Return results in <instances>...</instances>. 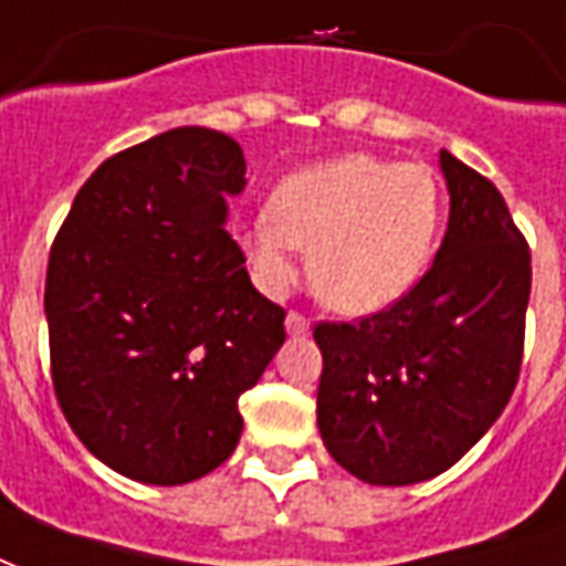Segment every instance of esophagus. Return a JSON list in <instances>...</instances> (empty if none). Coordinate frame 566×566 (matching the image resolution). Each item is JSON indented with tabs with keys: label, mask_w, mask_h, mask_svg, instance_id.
Segmentation results:
<instances>
[{
	"label": "esophagus",
	"mask_w": 566,
	"mask_h": 566,
	"mask_svg": "<svg viewBox=\"0 0 566 566\" xmlns=\"http://www.w3.org/2000/svg\"><path fill=\"white\" fill-rule=\"evenodd\" d=\"M286 333L307 335L311 333V321H307L305 314H298V311H290V314H286Z\"/></svg>",
	"instance_id": "1"
}]
</instances>
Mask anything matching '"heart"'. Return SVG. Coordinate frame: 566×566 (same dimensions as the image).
I'll use <instances>...</instances> for the list:
<instances>
[{
	"mask_svg": "<svg viewBox=\"0 0 566 566\" xmlns=\"http://www.w3.org/2000/svg\"><path fill=\"white\" fill-rule=\"evenodd\" d=\"M440 190L419 163L345 154L290 175L271 209L243 233L249 268L283 292L307 252L311 286L338 314L364 317L397 305L434 255Z\"/></svg>",
	"mask_w": 566,
	"mask_h": 566,
	"instance_id": "heart-1",
	"label": "heart"
}]
</instances>
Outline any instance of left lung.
Wrapping results in <instances>:
<instances>
[{
	"label": "left lung",
	"mask_w": 566,
	"mask_h": 566,
	"mask_svg": "<svg viewBox=\"0 0 566 566\" xmlns=\"http://www.w3.org/2000/svg\"><path fill=\"white\" fill-rule=\"evenodd\" d=\"M450 221L412 290L357 323H317V424L335 462L379 486L455 465L521 373L530 245L493 181L440 150Z\"/></svg>",
	"instance_id": "obj_1"
}]
</instances>
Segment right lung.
Wrapping results in <instances>:
<instances>
[{"mask_svg":"<svg viewBox=\"0 0 566 566\" xmlns=\"http://www.w3.org/2000/svg\"><path fill=\"white\" fill-rule=\"evenodd\" d=\"M243 147L181 126L104 159L54 237L45 321L57 403L132 481L190 484L243 434L240 395L286 342V311L224 231Z\"/></svg>","mask_w":566,"mask_h":566,"instance_id":"add662e5","label":"right lung"}]
</instances>
